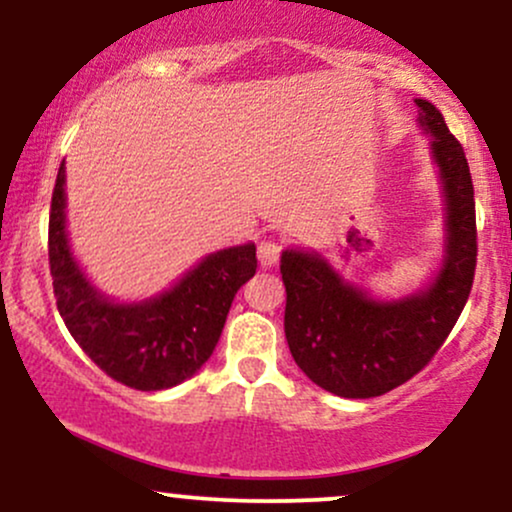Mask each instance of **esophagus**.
I'll use <instances>...</instances> for the list:
<instances>
[{"label":"esophagus","instance_id":"obj_1","mask_svg":"<svg viewBox=\"0 0 512 512\" xmlns=\"http://www.w3.org/2000/svg\"><path fill=\"white\" fill-rule=\"evenodd\" d=\"M279 257H281V243L276 238H264L262 243L257 245V260H260L262 267H272Z\"/></svg>","mask_w":512,"mask_h":512}]
</instances>
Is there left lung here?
<instances>
[{
  "label": "left lung",
  "instance_id": "left-lung-1",
  "mask_svg": "<svg viewBox=\"0 0 512 512\" xmlns=\"http://www.w3.org/2000/svg\"><path fill=\"white\" fill-rule=\"evenodd\" d=\"M445 195V260L428 289L375 301L315 252L284 250V330L298 368L332 395L380 397L428 366L455 327L477 269L474 185L462 144L433 103L416 98Z\"/></svg>",
  "mask_w": 512,
  "mask_h": 512
}]
</instances>
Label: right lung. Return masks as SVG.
<instances>
[{
    "instance_id": "right-lung-1",
    "label": "right lung",
    "mask_w": 512,
    "mask_h": 512,
    "mask_svg": "<svg viewBox=\"0 0 512 512\" xmlns=\"http://www.w3.org/2000/svg\"><path fill=\"white\" fill-rule=\"evenodd\" d=\"M64 161L50 204L48 255L57 310L74 342L117 383L156 392L192 378L219 344L240 286L255 276V245L211 252L173 289L144 303H113L93 289L64 231Z\"/></svg>"
}]
</instances>
